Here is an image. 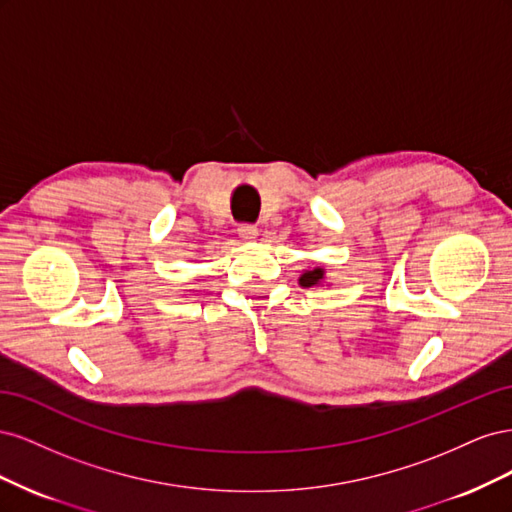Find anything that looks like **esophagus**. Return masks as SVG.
Returning a JSON list of instances; mask_svg holds the SVG:
<instances>
[{"instance_id": "esophagus-1", "label": "esophagus", "mask_w": 512, "mask_h": 512, "mask_svg": "<svg viewBox=\"0 0 512 512\" xmlns=\"http://www.w3.org/2000/svg\"><path fill=\"white\" fill-rule=\"evenodd\" d=\"M239 239L245 243H252L258 239V228L252 224H241L239 226Z\"/></svg>"}]
</instances>
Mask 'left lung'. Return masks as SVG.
Instances as JSON below:
<instances>
[{
	"instance_id": "left-lung-1",
	"label": "left lung",
	"mask_w": 512,
	"mask_h": 512,
	"mask_svg": "<svg viewBox=\"0 0 512 512\" xmlns=\"http://www.w3.org/2000/svg\"><path fill=\"white\" fill-rule=\"evenodd\" d=\"M324 277H327V271L322 267H314V269H305L299 277V284L303 288H314V286H322Z\"/></svg>"
}]
</instances>
